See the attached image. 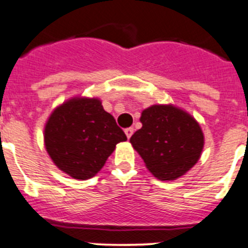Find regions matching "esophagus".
Segmentation results:
<instances>
[{
    "label": "esophagus",
    "mask_w": 248,
    "mask_h": 248,
    "mask_svg": "<svg viewBox=\"0 0 248 248\" xmlns=\"http://www.w3.org/2000/svg\"><path fill=\"white\" fill-rule=\"evenodd\" d=\"M133 132H135V129L132 128V127H128V128H126L124 129V133H126V136H127V138H131V136L133 135Z\"/></svg>",
    "instance_id": "esophagus-1"
}]
</instances>
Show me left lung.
I'll return each instance as SVG.
<instances>
[{
	"instance_id": "obj_1",
	"label": "left lung",
	"mask_w": 248,
	"mask_h": 248,
	"mask_svg": "<svg viewBox=\"0 0 248 248\" xmlns=\"http://www.w3.org/2000/svg\"><path fill=\"white\" fill-rule=\"evenodd\" d=\"M140 122L129 142L156 179L175 180L197 163L204 137L188 113L172 105H153L143 111Z\"/></svg>"
}]
</instances>
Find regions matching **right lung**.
Here are the masks:
<instances>
[{
    "mask_svg": "<svg viewBox=\"0 0 248 248\" xmlns=\"http://www.w3.org/2000/svg\"><path fill=\"white\" fill-rule=\"evenodd\" d=\"M45 147L55 165L78 180L95 176L117 143L127 140L98 99L76 98L51 113Z\"/></svg>",
    "mask_w": 248,
    "mask_h": 248,
    "instance_id": "add662e5",
    "label": "right lung"
}]
</instances>
